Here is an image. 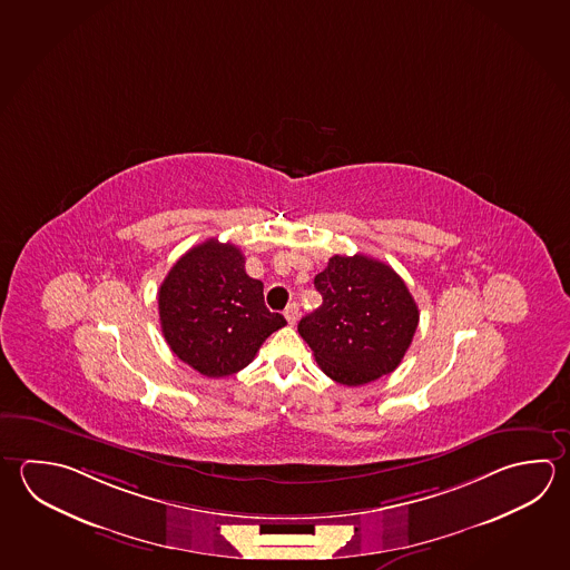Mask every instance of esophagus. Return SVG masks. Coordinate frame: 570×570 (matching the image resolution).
<instances>
[{
	"instance_id": "obj_1",
	"label": "esophagus",
	"mask_w": 570,
	"mask_h": 570,
	"mask_svg": "<svg viewBox=\"0 0 570 570\" xmlns=\"http://www.w3.org/2000/svg\"><path fill=\"white\" fill-rule=\"evenodd\" d=\"M297 317H299V305H297V303H291L289 307L285 309V320H287L289 325H295Z\"/></svg>"
}]
</instances>
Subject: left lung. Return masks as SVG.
I'll return each mask as SVG.
<instances>
[{
	"label": "left lung",
	"mask_w": 570,
	"mask_h": 570,
	"mask_svg": "<svg viewBox=\"0 0 570 570\" xmlns=\"http://www.w3.org/2000/svg\"><path fill=\"white\" fill-rule=\"evenodd\" d=\"M322 307L297 330L333 382L365 385L394 372L414 340L420 311L404 279L365 255H333L315 277Z\"/></svg>",
	"instance_id": "8db88e82"
}]
</instances>
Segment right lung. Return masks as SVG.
Listing matches in <instances>:
<instances>
[{
    "label": "right lung",
    "mask_w": 570,
    "mask_h": 570,
    "mask_svg": "<svg viewBox=\"0 0 570 570\" xmlns=\"http://www.w3.org/2000/svg\"><path fill=\"white\" fill-rule=\"evenodd\" d=\"M158 313L168 347L207 377L240 372L271 333L287 325L267 309L263 283L248 277L245 255L217 238L176 261L158 291Z\"/></svg>",
    "instance_id": "1"
}]
</instances>
